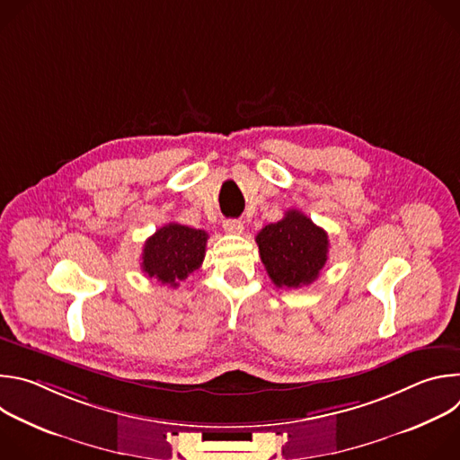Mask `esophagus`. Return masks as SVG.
Masks as SVG:
<instances>
[{
  "mask_svg": "<svg viewBox=\"0 0 460 460\" xmlns=\"http://www.w3.org/2000/svg\"><path fill=\"white\" fill-rule=\"evenodd\" d=\"M224 229L231 234H240L243 231V224L240 220H226Z\"/></svg>",
  "mask_w": 460,
  "mask_h": 460,
  "instance_id": "esophagus-1",
  "label": "esophagus"
}]
</instances>
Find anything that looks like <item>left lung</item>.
Instances as JSON below:
<instances>
[{
    "label": "left lung",
    "instance_id": "obj_1",
    "mask_svg": "<svg viewBox=\"0 0 460 460\" xmlns=\"http://www.w3.org/2000/svg\"><path fill=\"white\" fill-rule=\"evenodd\" d=\"M261 264L277 288L298 289L313 284L327 261V233L296 209L256 234Z\"/></svg>",
    "mask_w": 460,
    "mask_h": 460
}]
</instances>
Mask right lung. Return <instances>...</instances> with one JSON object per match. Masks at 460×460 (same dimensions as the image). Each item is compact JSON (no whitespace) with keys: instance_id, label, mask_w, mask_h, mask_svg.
<instances>
[{"instance_id":"1","label":"right lung","mask_w":460,"mask_h":460,"mask_svg":"<svg viewBox=\"0 0 460 460\" xmlns=\"http://www.w3.org/2000/svg\"><path fill=\"white\" fill-rule=\"evenodd\" d=\"M209 234L181 224H167L147 238L142 252V270L160 284L178 288L202 266Z\"/></svg>"}]
</instances>
